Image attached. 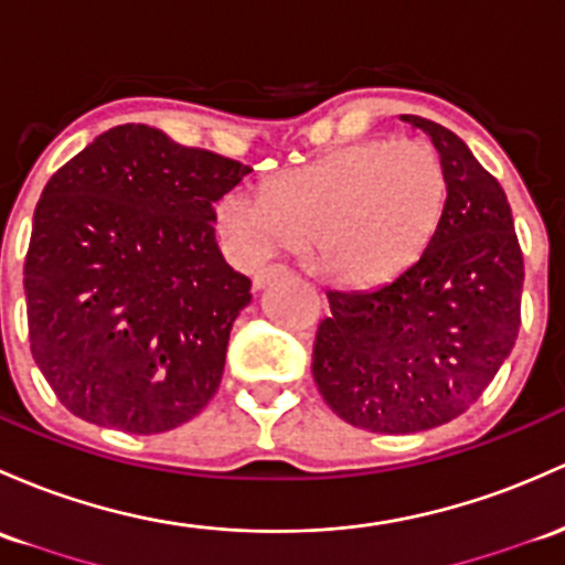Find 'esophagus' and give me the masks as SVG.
Here are the masks:
<instances>
[{
    "instance_id": "esophagus-1",
    "label": "esophagus",
    "mask_w": 565,
    "mask_h": 565,
    "mask_svg": "<svg viewBox=\"0 0 565 565\" xmlns=\"http://www.w3.org/2000/svg\"><path fill=\"white\" fill-rule=\"evenodd\" d=\"M288 275H290L288 266L271 264V266H266V269H258L256 275H253V288L260 290V288H266L271 280H280V277H288Z\"/></svg>"
}]
</instances>
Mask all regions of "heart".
<instances>
[{
    "mask_svg": "<svg viewBox=\"0 0 565 565\" xmlns=\"http://www.w3.org/2000/svg\"><path fill=\"white\" fill-rule=\"evenodd\" d=\"M447 204V169L428 139H372L331 150L264 183L228 193L217 226L247 264L299 250L326 280L380 285L426 250Z\"/></svg>",
    "mask_w": 565,
    "mask_h": 565,
    "instance_id": "heart-1",
    "label": "heart"
}]
</instances>
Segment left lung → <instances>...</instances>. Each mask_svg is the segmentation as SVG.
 <instances>
[{
	"label": "left lung",
	"mask_w": 565,
	"mask_h": 565,
	"mask_svg": "<svg viewBox=\"0 0 565 565\" xmlns=\"http://www.w3.org/2000/svg\"><path fill=\"white\" fill-rule=\"evenodd\" d=\"M447 169L439 226L402 275L374 290H329L312 377L350 426L415 434L463 415L507 361L520 331L523 253L499 180L469 145L420 115Z\"/></svg>",
	"instance_id": "obj_1"
}]
</instances>
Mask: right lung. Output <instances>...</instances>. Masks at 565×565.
<instances>
[{"label": "right lung", "mask_w": 565, "mask_h": 565, "mask_svg": "<svg viewBox=\"0 0 565 565\" xmlns=\"http://www.w3.org/2000/svg\"><path fill=\"white\" fill-rule=\"evenodd\" d=\"M247 172L124 124L47 180L23 290L32 355L72 415L163 434L210 404L253 299L217 247L212 204Z\"/></svg>", "instance_id": "obj_1"}]
</instances>
